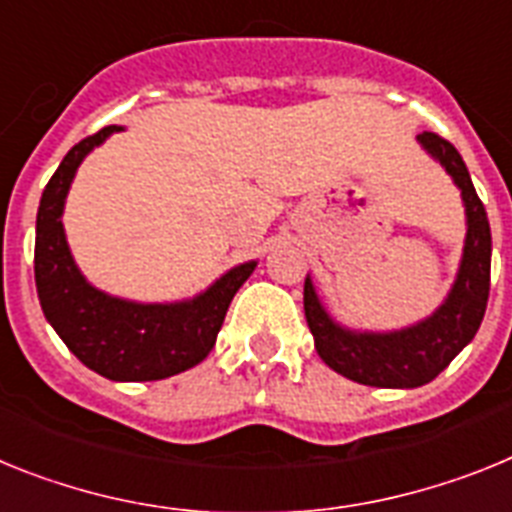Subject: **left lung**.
Returning <instances> with one entry per match:
<instances>
[{"label":"left lung","instance_id":"8db88e82","mask_svg":"<svg viewBox=\"0 0 512 512\" xmlns=\"http://www.w3.org/2000/svg\"><path fill=\"white\" fill-rule=\"evenodd\" d=\"M417 141L446 167L448 175L461 188L466 206L464 257L446 304L433 317L407 330L358 335L337 327L319 304L309 278L304 283L306 322L314 335L319 358L345 379L381 389H415L433 381L474 340L490 299V221L471 185L464 159L456 146L438 133L422 131Z\"/></svg>","mask_w":512,"mask_h":512}]
</instances>
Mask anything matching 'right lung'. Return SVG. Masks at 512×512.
Segmentation results:
<instances>
[{
	"instance_id": "right-lung-1",
	"label": "right lung",
	"mask_w": 512,
	"mask_h": 512,
	"mask_svg": "<svg viewBox=\"0 0 512 512\" xmlns=\"http://www.w3.org/2000/svg\"><path fill=\"white\" fill-rule=\"evenodd\" d=\"M115 131L121 128L105 126L71 146L48 180L35 221V286L46 319L84 366L110 381H159L211 353L226 309L255 262L237 265L182 304H133L84 281L71 260L61 211L82 159Z\"/></svg>"
}]
</instances>
